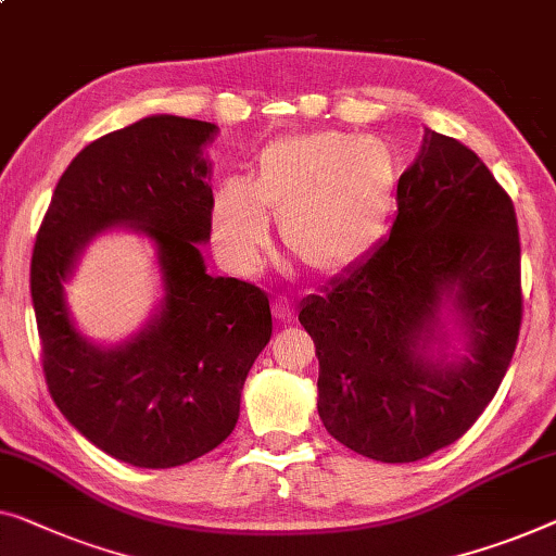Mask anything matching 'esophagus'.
I'll use <instances>...</instances> for the list:
<instances>
[{
  "label": "esophagus",
  "instance_id": "34e87169",
  "mask_svg": "<svg viewBox=\"0 0 556 556\" xmlns=\"http://www.w3.org/2000/svg\"><path fill=\"white\" fill-rule=\"evenodd\" d=\"M273 316H276V320H280V324H291L295 311H293L291 303L283 301V298H278V301L273 303Z\"/></svg>",
  "mask_w": 556,
  "mask_h": 556
}]
</instances>
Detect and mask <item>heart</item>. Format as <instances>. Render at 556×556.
<instances>
[{"instance_id": "obj_1", "label": "heart", "mask_w": 556, "mask_h": 556, "mask_svg": "<svg viewBox=\"0 0 556 556\" xmlns=\"http://www.w3.org/2000/svg\"><path fill=\"white\" fill-rule=\"evenodd\" d=\"M399 160L389 144L349 132L286 135L265 144L251 178H228L213 192L211 230L228 268L251 273L278 238L313 273H341L366 258L389 228Z\"/></svg>"}]
</instances>
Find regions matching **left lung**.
<instances>
[{"mask_svg": "<svg viewBox=\"0 0 556 556\" xmlns=\"http://www.w3.org/2000/svg\"><path fill=\"white\" fill-rule=\"evenodd\" d=\"M396 200L389 240L298 311L316 343L326 431L383 464L462 439L494 399L521 326L517 213L477 152L426 130Z\"/></svg>", "mask_w": 556, "mask_h": 556, "instance_id": "8db88e82", "label": "left lung"}]
</instances>
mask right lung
<instances>
[{
    "label": "right lung",
    "instance_id": "1",
    "mask_svg": "<svg viewBox=\"0 0 556 556\" xmlns=\"http://www.w3.org/2000/svg\"><path fill=\"white\" fill-rule=\"evenodd\" d=\"M218 127L150 115L94 140L54 188L31 253L29 288L42 366L64 418L87 441L140 469H170L220 446L240 391L270 341L261 288L213 278V190L205 144ZM125 227L156 245L164 298L138 334L92 344L68 316L63 283L94 237Z\"/></svg>",
    "mask_w": 556,
    "mask_h": 556
}]
</instances>
